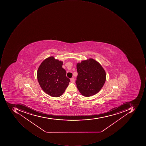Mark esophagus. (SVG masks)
<instances>
[{
    "instance_id": "34e87169",
    "label": "esophagus",
    "mask_w": 146,
    "mask_h": 146,
    "mask_svg": "<svg viewBox=\"0 0 146 146\" xmlns=\"http://www.w3.org/2000/svg\"><path fill=\"white\" fill-rule=\"evenodd\" d=\"M70 80H71V82H74V78H72L70 79Z\"/></svg>"
}]
</instances>
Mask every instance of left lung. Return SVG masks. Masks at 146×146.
<instances>
[{"label": "left lung", "instance_id": "1", "mask_svg": "<svg viewBox=\"0 0 146 146\" xmlns=\"http://www.w3.org/2000/svg\"><path fill=\"white\" fill-rule=\"evenodd\" d=\"M78 76L75 83L83 96H91L101 90L106 81V74L100 64L92 59L77 64Z\"/></svg>", "mask_w": 146, "mask_h": 146}]
</instances>
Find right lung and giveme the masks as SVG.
Instances as JSON below:
<instances>
[{"mask_svg":"<svg viewBox=\"0 0 146 146\" xmlns=\"http://www.w3.org/2000/svg\"><path fill=\"white\" fill-rule=\"evenodd\" d=\"M62 65L63 62L50 56L41 63L38 70L40 86L46 94L52 97L62 95L70 82Z\"/></svg>","mask_w":146,"mask_h":146,"instance_id":"obj_1","label":"right lung"}]
</instances>
